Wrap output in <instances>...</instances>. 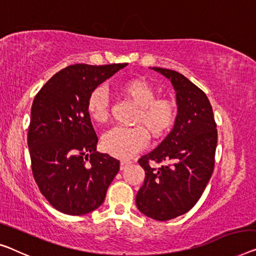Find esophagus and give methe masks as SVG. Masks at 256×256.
I'll use <instances>...</instances> for the list:
<instances>
[{
  "instance_id": "1",
  "label": "esophagus",
  "mask_w": 256,
  "mask_h": 256,
  "mask_svg": "<svg viewBox=\"0 0 256 256\" xmlns=\"http://www.w3.org/2000/svg\"><path fill=\"white\" fill-rule=\"evenodd\" d=\"M131 161H128V160H122L120 161V170H124V169H126V168L131 164Z\"/></svg>"
}]
</instances>
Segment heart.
Listing matches in <instances>:
<instances>
[{"label": "heart", "instance_id": "heart-1", "mask_svg": "<svg viewBox=\"0 0 256 256\" xmlns=\"http://www.w3.org/2000/svg\"><path fill=\"white\" fill-rule=\"evenodd\" d=\"M120 90L136 106L134 123L141 126H116L102 136V146L110 155L130 158L148 144V134L160 139L172 128L176 120V104L171 98H156V92L144 79H131L122 84ZM87 112L95 123H106L109 118V100L104 87H96L87 98Z\"/></svg>", "mask_w": 256, "mask_h": 256}]
</instances>
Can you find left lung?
<instances>
[{
  "label": "left lung",
  "instance_id": "1",
  "mask_svg": "<svg viewBox=\"0 0 256 256\" xmlns=\"http://www.w3.org/2000/svg\"><path fill=\"white\" fill-rule=\"evenodd\" d=\"M176 90L178 112L174 128L155 150L141 156L144 182L136 204L156 220H169L194 207L210 179L217 146V130L207 95L177 71L152 68ZM150 162H164L160 168Z\"/></svg>",
  "mask_w": 256,
  "mask_h": 256
}]
</instances>
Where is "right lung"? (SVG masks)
<instances>
[{"instance_id":"right-lung-1","label":"right lung","mask_w":256,"mask_h":256,"mask_svg":"<svg viewBox=\"0 0 256 256\" xmlns=\"http://www.w3.org/2000/svg\"><path fill=\"white\" fill-rule=\"evenodd\" d=\"M126 66H70L34 98L28 134L32 172L41 193L60 212L85 215L100 207L120 170L118 160L96 152L87 98Z\"/></svg>"}]
</instances>
